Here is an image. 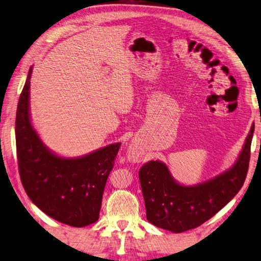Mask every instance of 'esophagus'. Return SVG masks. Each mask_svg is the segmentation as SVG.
Segmentation results:
<instances>
[{"label":"esophagus","mask_w":261,"mask_h":261,"mask_svg":"<svg viewBox=\"0 0 261 261\" xmlns=\"http://www.w3.org/2000/svg\"><path fill=\"white\" fill-rule=\"evenodd\" d=\"M128 159L134 162H141L142 161V154L138 151L137 146L132 145L128 148Z\"/></svg>","instance_id":"esophagus-1"}]
</instances>
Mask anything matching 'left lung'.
<instances>
[{
    "instance_id": "8db88e82",
    "label": "left lung",
    "mask_w": 261,
    "mask_h": 261,
    "mask_svg": "<svg viewBox=\"0 0 261 261\" xmlns=\"http://www.w3.org/2000/svg\"><path fill=\"white\" fill-rule=\"evenodd\" d=\"M253 130L252 125L234 166L210 181L193 187L175 182L166 164L160 161H150L142 166L138 175L147 221L164 230L181 233L212 219L244 184Z\"/></svg>"
}]
</instances>
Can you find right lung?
Returning a JSON list of instances; mask_svg holds the SVG:
<instances>
[{"mask_svg":"<svg viewBox=\"0 0 261 261\" xmlns=\"http://www.w3.org/2000/svg\"><path fill=\"white\" fill-rule=\"evenodd\" d=\"M31 67L20 94L15 117L18 167L31 201L58 222L82 227L97 222L108 175L120 143L79 159L54 155L42 144L29 117Z\"/></svg>","mask_w":261,"mask_h":261,"instance_id":"obj_1","label":"right lung"}]
</instances>
